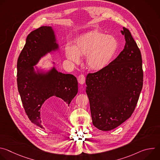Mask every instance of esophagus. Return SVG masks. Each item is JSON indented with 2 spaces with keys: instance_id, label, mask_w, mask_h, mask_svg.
I'll return each mask as SVG.
<instances>
[{
  "instance_id": "obj_1",
  "label": "esophagus",
  "mask_w": 160,
  "mask_h": 160,
  "mask_svg": "<svg viewBox=\"0 0 160 160\" xmlns=\"http://www.w3.org/2000/svg\"><path fill=\"white\" fill-rule=\"evenodd\" d=\"M78 83H80V84H83L85 82V77L83 75H80L78 78Z\"/></svg>"
}]
</instances>
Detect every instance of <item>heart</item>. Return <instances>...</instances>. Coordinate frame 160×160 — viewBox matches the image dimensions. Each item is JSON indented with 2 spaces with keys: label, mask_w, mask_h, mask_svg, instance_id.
<instances>
[{
  "label": "heart",
  "mask_w": 160,
  "mask_h": 160,
  "mask_svg": "<svg viewBox=\"0 0 160 160\" xmlns=\"http://www.w3.org/2000/svg\"><path fill=\"white\" fill-rule=\"evenodd\" d=\"M118 42L115 37L98 31H92L78 37L75 46L67 45L66 57L75 63L80 62V57H87L90 69L99 71L106 67L116 54Z\"/></svg>",
  "instance_id": "heart-1"
}]
</instances>
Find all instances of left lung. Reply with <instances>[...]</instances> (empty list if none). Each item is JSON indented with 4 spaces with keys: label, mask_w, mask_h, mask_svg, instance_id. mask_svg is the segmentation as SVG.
<instances>
[{
    "label": "left lung",
    "mask_w": 160,
    "mask_h": 160,
    "mask_svg": "<svg viewBox=\"0 0 160 160\" xmlns=\"http://www.w3.org/2000/svg\"><path fill=\"white\" fill-rule=\"evenodd\" d=\"M121 32L123 50L104 69L88 73L85 80L93 125L102 131L117 128L131 117L143 85L141 51L127 28Z\"/></svg>",
    "instance_id": "1"
}]
</instances>
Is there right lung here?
I'll return each mask as SVG.
<instances>
[{"label": "right lung", "instance_id": "obj_1", "mask_svg": "<svg viewBox=\"0 0 160 160\" xmlns=\"http://www.w3.org/2000/svg\"><path fill=\"white\" fill-rule=\"evenodd\" d=\"M58 48L52 27H41L27 36L17 62L18 89L22 106L30 120L42 128L40 110L45 101L55 96L69 106L78 92L77 79L73 75L58 72L55 67L47 73H37L33 67Z\"/></svg>", "mask_w": 160, "mask_h": 160}]
</instances>
